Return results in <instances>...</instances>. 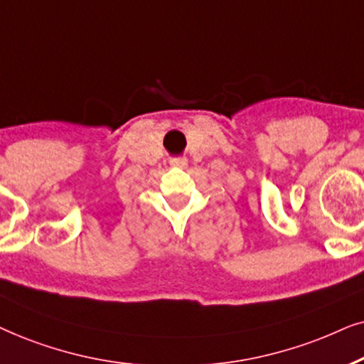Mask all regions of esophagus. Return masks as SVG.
<instances>
[{"label":"esophagus","mask_w":364,"mask_h":364,"mask_svg":"<svg viewBox=\"0 0 364 364\" xmlns=\"http://www.w3.org/2000/svg\"><path fill=\"white\" fill-rule=\"evenodd\" d=\"M169 164H171V166H176V168H186L188 166V159L186 158H171L169 159Z\"/></svg>","instance_id":"esophagus-1"}]
</instances>
